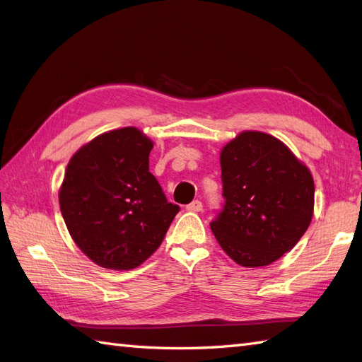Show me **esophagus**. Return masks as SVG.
Listing matches in <instances>:
<instances>
[{"mask_svg":"<svg viewBox=\"0 0 362 362\" xmlns=\"http://www.w3.org/2000/svg\"><path fill=\"white\" fill-rule=\"evenodd\" d=\"M202 209H204V206H202L201 201H193L189 205H187L188 211H196L197 213V211H202Z\"/></svg>","mask_w":362,"mask_h":362,"instance_id":"esophagus-1","label":"esophagus"}]
</instances>
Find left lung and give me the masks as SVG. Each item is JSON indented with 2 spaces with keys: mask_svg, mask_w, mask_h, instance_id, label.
<instances>
[{
  "mask_svg": "<svg viewBox=\"0 0 362 362\" xmlns=\"http://www.w3.org/2000/svg\"><path fill=\"white\" fill-rule=\"evenodd\" d=\"M226 205L210 227L235 263L259 267L289 252L310 227L314 180L286 144L244 130L221 151Z\"/></svg>",
  "mask_w": 362,
  "mask_h": 362,
  "instance_id": "obj_1",
  "label": "left lung"
}]
</instances>
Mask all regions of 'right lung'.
<instances>
[{
  "label": "right lung",
  "instance_id": "obj_1",
  "mask_svg": "<svg viewBox=\"0 0 362 362\" xmlns=\"http://www.w3.org/2000/svg\"><path fill=\"white\" fill-rule=\"evenodd\" d=\"M151 138L136 127L98 135L71 157L59 204L76 245L98 266L130 271L163 241L179 205L149 173Z\"/></svg>",
  "mask_w": 362,
  "mask_h": 362
}]
</instances>
